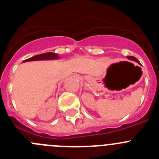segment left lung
<instances>
[{
  "instance_id": "8db88e82",
  "label": "left lung",
  "mask_w": 159,
  "mask_h": 159,
  "mask_svg": "<svg viewBox=\"0 0 159 159\" xmlns=\"http://www.w3.org/2000/svg\"><path fill=\"white\" fill-rule=\"evenodd\" d=\"M127 59H129V60H134V61H136V62H138V60L135 58V57H131V56H127Z\"/></svg>"
}]
</instances>
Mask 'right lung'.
Returning <instances> with one entry per match:
<instances>
[{
  "label": "right lung",
  "instance_id": "obj_1",
  "mask_svg": "<svg viewBox=\"0 0 159 159\" xmlns=\"http://www.w3.org/2000/svg\"><path fill=\"white\" fill-rule=\"evenodd\" d=\"M58 55L53 52H46L43 54L37 55L34 57H31V58L27 59V60H24L23 62H28V61H33V60H56L58 59Z\"/></svg>",
  "mask_w": 159,
  "mask_h": 159
}]
</instances>
